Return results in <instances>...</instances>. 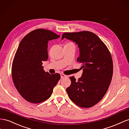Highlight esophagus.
<instances>
[{
  "label": "esophagus",
  "instance_id": "1",
  "mask_svg": "<svg viewBox=\"0 0 129 129\" xmlns=\"http://www.w3.org/2000/svg\"><path fill=\"white\" fill-rule=\"evenodd\" d=\"M60 77H61V78H66V77H67V76L63 74V73H60Z\"/></svg>",
  "mask_w": 129,
  "mask_h": 129
}]
</instances>
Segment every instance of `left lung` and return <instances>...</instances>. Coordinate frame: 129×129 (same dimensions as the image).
<instances>
[{"label":"left lung","instance_id":"obj_1","mask_svg":"<svg viewBox=\"0 0 129 129\" xmlns=\"http://www.w3.org/2000/svg\"><path fill=\"white\" fill-rule=\"evenodd\" d=\"M64 38L75 42L79 49L77 61L82 63V77H70L67 91L71 100L80 107L87 108L100 101L107 92L113 74V62L109 50L93 33L83 31L64 33Z\"/></svg>","mask_w":129,"mask_h":129}]
</instances>
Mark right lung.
I'll return each mask as SVG.
<instances>
[{
    "instance_id": "right-lung-1",
    "label": "right lung",
    "mask_w": 129,
    "mask_h": 129,
    "mask_svg": "<svg viewBox=\"0 0 129 129\" xmlns=\"http://www.w3.org/2000/svg\"><path fill=\"white\" fill-rule=\"evenodd\" d=\"M59 37L39 28L26 35L19 44L12 62V76L17 90L27 102L39 103L47 100L60 78L59 73L46 72L42 66L49 57V41Z\"/></svg>"
}]
</instances>
